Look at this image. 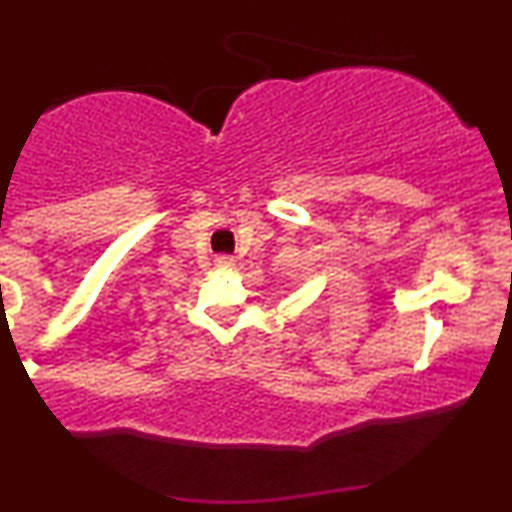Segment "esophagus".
Masks as SVG:
<instances>
[{
    "label": "esophagus",
    "mask_w": 512,
    "mask_h": 512,
    "mask_svg": "<svg viewBox=\"0 0 512 512\" xmlns=\"http://www.w3.org/2000/svg\"><path fill=\"white\" fill-rule=\"evenodd\" d=\"M216 267L231 269V267H236V260H233L231 255H219V257H216Z\"/></svg>",
    "instance_id": "1"
}]
</instances>
